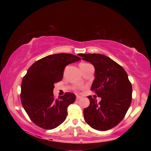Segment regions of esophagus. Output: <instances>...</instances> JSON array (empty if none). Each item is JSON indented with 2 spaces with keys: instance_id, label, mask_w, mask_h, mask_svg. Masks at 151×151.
<instances>
[{
  "instance_id": "34e87169",
  "label": "esophagus",
  "mask_w": 151,
  "mask_h": 151,
  "mask_svg": "<svg viewBox=\"0 0 151 151\" xmlns=\"http://www.w3.org/2000/svg\"><path fill=\"white\" fill-rule=\"evenodd\" d=\"M80 98H82V97L81 96H77V97H76V100H80Z\"/></svg>"
}]
</instances>
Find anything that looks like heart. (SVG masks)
Instances as JSON below:
<instances>
[{
  "label": "heart",
  "instance_id": "1",
  "mask_svg": "<svg viewBox=\"0 0 151 151\" xmlns=\"http://www.w3.org/2000/svg\"><path fill=\"white\" fill-rule=\"evenodd\" d=\"M87 65V63H80V65Z\"/></svg>",
  "mask_w": 151,
  "mask_h": 151
}]
</instances>
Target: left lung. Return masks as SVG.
Masks as SVG:
<instances>
[{
    "instance_id": "8db88e82",
    "label": "left lung",
    "mask_w": 151,
    "mask_h": 151,
    "mask_svg": "<svg viewBox=\"0 0 151 151\" xmlns=\"http://www.w3.org/2000/svg\"><path fill=\"white\" fill-rule=\"evenodd\" d=\"M95 68L91 90L101 98L91 96L90 104L84 109V120L91 127L105 131L117 126L124 117L132 100V85L125 70L110 58L99 53H79Z\"/></svg>"
}]
</instances>
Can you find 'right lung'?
<instances>
[{
  "instance_id": "right-lung-1",
  "label": "right lung",
  "mask_w": 151,
  "mask_h": 151,
  "mask_svg": "<svg viewBox=\"0 0 151 151\" xmlns=\"http://www.w3.org/2000/svg\"><path fill=\"white\" fill-rule=\"evenodd\" d=\"M80 60L70 53H57L42 58L29 68L22 78L20 100L35 124L51 130L65 120L67 107L75 102L76 95L66 93L55 99L54 84L63 79L66 66Z\"/></svg>"
}]
</instances>
